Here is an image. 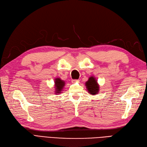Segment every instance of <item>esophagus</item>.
Listing matches in <instances>:
<instances>
[{
  "label": "esophagus",
  "instance_id": "34e87169",
  "mask_svg": "<svg viewBox=\"0 0 147 147\" xmlns=\"http://www.w3.org/2000/svg\"><path fill=\"white\" fill-rule=\"evenodd\" d=\"M79 80H78V79H73V80H71V82H72L73 83H75V82H79Z\"/></svg>",
  "mask_w": 147,
  "mask_h": 147
}]
</instances>
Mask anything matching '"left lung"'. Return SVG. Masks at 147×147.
Listing matches in <instances>:
<instances>
[{
	"mask_svg": "<svg viewBox=\"0 0 147 147\" xmlns=\"http://www.w3.org/2000/svg\"><path fill=\"white\" fill-rule=\"evenodd\" d=\"M86 86L89 93L92 94H97L99 92V86L96 80L92 76L90 78L88 81L86 82Z\"/></svg>",
	"mask_w": 147,
	"mask_h": 147,
	"instance_id": "left-lung-1",
	"label": "left lung"
}]
</instances>
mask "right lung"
Returning <instances> with one entry per match:
<instances>
[{
    "instance_id": "obj_1",
    "label": "right lung",
    "mask_w": 147,
    "mask_h": 147,
    "mask_svg": "<svg viewBox=\"0 0 147 147\" xmlns=\"http://www.w3.org/2000/svg\"><path fill=\"white\" fill-rule=\"evenodd\" d=\"M55 86L57 94L61 93V90H62L63 87L65 86V82L61 80L60 78H57L55 79Z\"/></svg>"
}]
</instances>
